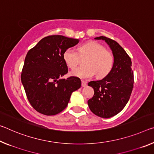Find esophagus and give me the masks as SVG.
Returning <instances> with one entry per match:
<instances>
[{"label": "esophagus", "instance_id": "obj_1", "mask_svg": "<svg viewBox=\"0 0 154 154\" xmlns=\"http://www.w3.org/2000/svg\"><path fill=\"white\" fill-rule=\"evenodd\" d=\"M87 86V83L84 81L82 82V87H86Z\"/></svg>", "mask_w": 154, "mask_h": 154}]
</instances>
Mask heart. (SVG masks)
I'll list each match as a JSON object with an SVG mask.
<instances>
[{"mask_svg":"<svg viewBox=\"0 0 154 154\" xmlns=\"http://www.w3.org/2000/svg\"><path fill=\"white\" fill-rule=\"evenodd\" d=\"M79 53L89 57L85 61L86 66L79 67L71 71L70 75L72 76L88 79L95 74L102 78L111 72L114 62V56L101 44L94 41L85 43L79 47ZM63 60L68 67L73 69L79 63V55L72 48H68L63 53Z\"/></svg>","mask_w":154,"mask_h":154,"instance_id":"heart-1","label":"heart"}]
</instances>
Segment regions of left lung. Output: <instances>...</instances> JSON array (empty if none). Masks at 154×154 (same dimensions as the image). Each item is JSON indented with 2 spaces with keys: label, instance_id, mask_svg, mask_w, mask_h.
Here are the masks:
<instances>
[{
  "label": "left lung",
  "instance_id": "1",
  "mask_svg": "<svg viewBox=\"0 0 154 154\" xmlns=\"http://www.w3.org/2000/svg\"><path fill=\"white\" fill-rule=\"evenodd\" d=\"M94 39L104 40L108 44L114 62L107 76L88 83L94 94L88 101V105L95 115L108 119L119 114L128 103L134 87V73L130 57L118 42L105 36Z\"/></svg>",
  "mask_w": 154,
  "mask_h": 154
}]
</instances>
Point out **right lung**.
Listing matches in <instances>:
<instances>
[{
  "mask_svg": "<svg viewBox=\"0 0 154 154\" xmlns=\"http://www.w3.org/2000/svg\"><path fill=\"white\" fill-rule=\"evenodd\" d=\"M78 42V39L64 35L47 36L26 54L22 84L29 103L40 113L51 116L63 111L72 92L82 86L81 80L77 77L62 78L68 72L63 53Z\"/></svg>",
  "mask_w": 154,
  "mask_h": 154,
  "instance_id": "obj_1",
  "label": "right lung"
}]
</instances>
